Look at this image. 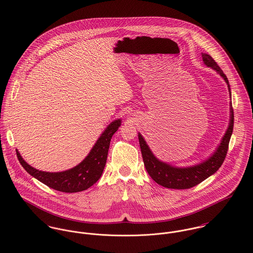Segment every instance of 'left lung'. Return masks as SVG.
<instances>
[{
  "mask_svg": "<svg viewBox=\"0 0 253 253\" xmlns=\"http://www.w3.org/2000/svg\"><path fill=\"white\" fill-rule=\"evenodd\" d=\"M203 61L205 65L210 68H212L216 71L228 84V89L231 94L229 81L226 75L220 69L213 58L208 53H202ZM234 126V111L232 108V104H230V122L228 128L222 137L220 144L218 145L216 150L213 152L211 156H210L207 160L202 163L191 166L179 168L171 166L168 163L160 161L151 151L148 144L145 141L144 137L138 132L139 145L141 149V154L144 162L146 170L152 179L158 184L170 189H189L192 188L201 182L206 180L212 174H214L219 168L222 166L225 157L227 155L229 141L233 133Z\"/></svg>",
  "mask_w": 253,
  "mask_h": 253,
  "instance_id": "left-lung-1",
  "label": "left lung"
}]
</instances>
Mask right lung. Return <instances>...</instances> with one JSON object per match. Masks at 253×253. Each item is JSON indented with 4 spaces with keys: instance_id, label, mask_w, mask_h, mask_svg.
<instances>
[{
    "instance_id": "obj_1",
    "label": "right lung",
    "mask_w": 253,
    "mask_h": 253,
    "mask_svg": "<svg viewBox=\"0 0 253 253\" xmlns=\"http://www.w3.org/2000/svg\"><path fill=\"white\" fill-rule=\"evenodd\" d=\"M121 124V119L109 124L88 155L79 165L64 171L46 172L39 170L23 160L18 150H16V155L24 169L49 188L64 193L81 192L91 187L101 177L107 161L111 138Z\"/></svg>"
}]
</instances>
